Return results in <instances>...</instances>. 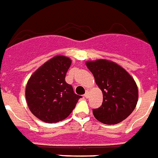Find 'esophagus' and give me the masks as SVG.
I'll use <instances>...</instances> for the list:
<instances>
[{
	"instance_id": "obj_1",
	"label": "esophagus",
	"mask_w": 158,
	"mask_h": 158,
	"mask_svg": "<svg viewBox=\"0 0 158 158\" xmlns=\"http://www.w3.org/2000/svg\"><path fill=\"white\" fill-rule=\"evenodd\" d=\"M89 94V91H88V90H86V92H85V94H84V97H85V98H88Z\"/></svg>"
}]
</instances>
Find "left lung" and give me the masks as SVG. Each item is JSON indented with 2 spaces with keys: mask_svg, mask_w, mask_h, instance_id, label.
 <instances>
[{
  "mask_svg": "<svg viewBox=\"0 0 158 158\" xmlns=\"http://www.w3.org/2000/svg\"><path fill=\"white\" fill-rule=\"evenodd\" d=\"M85 64L103 93L102 105L93 110L95 118L108 125L123 121L138 103V89L135 80L125 69L111 60H89Z\"/></svg>",
  "mask_w": 158,
  "mask_h": 158,
  "instance_id": "obj_1",
  "label": "left lung"
}]
</instances>
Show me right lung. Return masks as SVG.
<instances>
[{
    "mask_svg": "<svg viewBox=\"0 0 158 158\" xmlns=\"http://www.w3.org/2000/svg\"><path fill=\"white\" fill-rule=\"evenodd\" d=\"M71 63L67 56L55 55L37 69L26 84L29 109L43 122L52 123L66 118L81 98L65 81Z\"/></svg>",
    "mask_w": 158,
    "mask_h": 158,
    "instance_id": "right-lung-1",
    "label": "right lung"
}]
</instances>
